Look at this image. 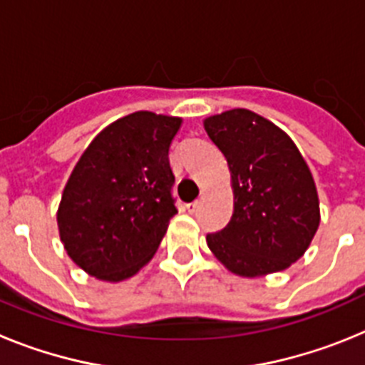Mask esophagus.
<instances>
[{
	"mask_svg": "<svg viewBox=\"0 0 365 365\" xmlns=\"http://www.w3.org/2000/svg\"><path fill=\"white\" fill-rule=\"evenodd\" d=\"M197 206H199V202H197V201L188 202V205H186V210H188V214H193V212L197 210Z\"/></svg>",
	"mask_w": 365,
	"mask_h": 365,
	"instance_id": "34e87169",
	"label": "esophagus"
}]
</instances>
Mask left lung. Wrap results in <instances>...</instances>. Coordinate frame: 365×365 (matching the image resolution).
Instances as JSON below:
<instances>
[{
	"mask_svg": "<svg viewBox=\"0 0 365 365\" xmlns=\"http://www.w3.org/2000/svg\"><path fill=\"white\" fill-rule=\"evenodd\" d=\"M230 170L234 214L206 235L230 272L256 278L285 270L305 254L320 227L314 179L292 138L250 109L205 118Z\"/></svg>",
	"mask_w": 365,
	"mask_h": 365,
	"instance_id": "left-lung-1",
	"label": "left lung"
}]
</instances>
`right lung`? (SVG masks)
<instances>
[{"mask_svg":"<svg viewBox=\"0 0 365 365\" xmlns=\"http://www.w3.org/2000/svg\"><path fill=\"white\" fill-rule=\"evenodd\" d=\"M182 118L135 111L100 131L58 206L67 256L89 276L122 282L157 252L177 214L168 151Z\"/></svg>","mask_w":365,"mask_h":365,"instance_id":"1","label":"right lung"}]
</instances>
